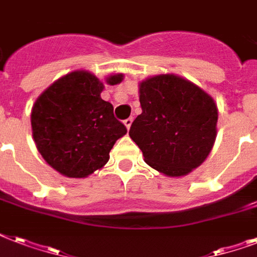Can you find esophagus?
Masks as SVG:
<instances>
[{
	"label": "esophagus",
	"instance_id": "esophagus-1",
	"mask_svg": "<svg viewBox=\"0 0 257 257\" xmlns=\"http://www.w3.org/2000/svg\"><path fill=\"white\" fill-rule=\"evenodd\" d=\"M132 122H133V118L132 117H129V118H126V120L124 121V125L126 126V129H131V126H132Z\"/></svg>",
	"mask_w": 257,
	"mask_h": 257
}]
</instances>
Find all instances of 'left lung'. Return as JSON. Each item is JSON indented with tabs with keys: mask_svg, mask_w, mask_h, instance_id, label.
Listing matches in <instances>:
<instances>
[{
	"mask_svg": "<svg viewBox=\"0 0 257 257\" xmlns=\"http://www.w3.org/2000/svg\"><path fill=\"white\" fill-rule=\"evenodd\" d=\"M143 112L129 136L144 161L168 177H183L207 160L217 135L219 110L204 89L176 74L139 82Z\"/></svg>",
	"mask_w": 257,
	"mask_h": 257,
	"instance_id": "1",
	"label": "left lung"
}]
</instances>
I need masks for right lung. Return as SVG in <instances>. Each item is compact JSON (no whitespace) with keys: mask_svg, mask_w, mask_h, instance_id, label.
Here are the masks:
<instances>
[{"mask_svg":"<svg viewBox=\"0 0 257 257\" xmlns=\"http://www.w3.org/2000/svg\"><path fill=\"white\" fill-rule=\"evenodd\" d=\"M122 73L105 81L88 70L62 76L37 97L32 108L34 144L48 164L70 179H85L109 160V152L126 133L113 116L110 102L101 98L105 85H117Z\"/></svg>","mask_w":257,"mask_h":257,"instance_id":"add662e5","label":"right lung"}]
</instances>
